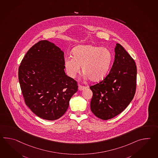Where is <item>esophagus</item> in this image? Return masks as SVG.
<instances>
[{
	"instance_id": "esophagus-1",
	"label": "esophagus",
	"mask_w": 158,
	"mask_h": 158,
	"mask_svg": "<svg viewBox=\"0 0 158 158\" xmlns=\"http://www.w3.org/2000/svg\"><path fill=\"white\" fill-rule=\"evenodd\" d=\"M86 87L85 86H84V85H79V87H78V89H79V91H82V90H83L84 89H85L86 88Z\"/></svg>"
}]
</instances>
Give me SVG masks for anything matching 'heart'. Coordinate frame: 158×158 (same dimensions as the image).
I'll return each instance as SVG.
<instances>
[{"instance_id":"1","label":"heart","mask_w":158,"mask_h":158,"mask_svg":"<svg viewBox=\"0 0 158 158\" xmlns=\"http://www.w3.org/2000/svg\"><path fill=\"white\" fill-rule=\"evenodd\" d=\"M73 56L64 58L67 75L71 77H75L82 66L83 73L94 81H101L105 77L112 62L110 50L97 46H79L73 50Z\"/></svg>"}]
</instances>
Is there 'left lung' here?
Listing matches in <instances>:
<instances>
[{"label": "left lung", "instance_id": "obj_1", "mask_svg": "<svg viewBox=\"0 0 158 158\" xmlns=\"http://www.w3.org/2000/svg\"><path fill=\"white\" fill-rule=\"evenodd\" d=\"M137 85V66L133 58L119 44L109 74L100 82L90 86L93 92L91 109L104 120L111 119L126 109L133 100Z\"/></svg>", "mask_w": 158, "mask_h": 158}]
</instances>
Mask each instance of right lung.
<instances>
[{"mask_svg": "<svg viewBox=\"0 0 158 158\" xmlns=\"http://www.w3.org/2000/svg\"><path fill=\"white\" fill-rule=\"evenodd\" d=\"M64 53L54 44L41 40L29 49L19 67L25 103L35 115L56 120L66 112L77 81L64 73Z\"/></svg>", "mask_w": 158, "mask_h": 158, "instance_id": "right-lung-1", "label": "right lung"}]
</instances>
